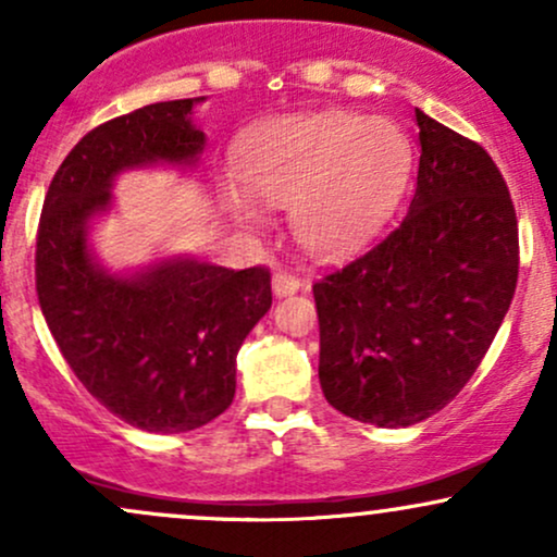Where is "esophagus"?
Segmentation results:
<instances>
[{"mask_svg": "<svg viewBox=\"0 0 557 557\" xmlns=\"http://www.w3.org/2000/svg\"><path fill=\"white\" fill-rule=\"evenodd\" d=\"M300 287H304V283H300L296 274H290V272H274V277H272V290H274V296H277V298L296 296Z\"/></svg>", "mask_w": 557, "mask_h": 557, "instance_id": "esophagus-1", "label": "esophagus"}]
</instances>
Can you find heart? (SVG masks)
<instances>
[{
    "label": "heart",
    "instance_id": "1",
    "mask_svg": "<svg viewBox=\"0 0 557 557\" xmlns=\"http://www.w3.org/2000/svg\"><path fill=\"white\" fill-rule=\"evenodd\" d=\"M413 168L403 127L359 112H314L259 125L235 157L238 181L222 183V203L257 227V203H290L293 238L319 261L354 257L398 207Z\"/></svg>",
    "mask_w": 557,
    "mask_h": 557
}]
</instances>
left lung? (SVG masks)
<instances>
[{"mask_svg":"<svg viewBox=\"0 0 557 557\" xmlns=\"http://www.w3.org/2000/svg\"><path fill=\"white\" fill-rule=\"evenodd\" d=\"M417 125L406 220L314 285L324 398L389 430L430 419L461 393L519 280V222L497 164L421 110Z\"/></svg>","mask_w":557,"mask_h":557,"instance_id":"1","label":"left lung"}]
</instances>
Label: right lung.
<instances>
[{
	"label": "right lung",
	"mask_w": 557,
	"mask_h": 557,
	"mask_svg": "<svg viewBox=\"0 0 557 557\" xmlns=\"http://www.w3.org/2000/svg\"><path fill=\"white\" fill-rule=\"evenodd\" d=\"M198 99L157 101L86 133L44 198L36 293L44 319L83 387L146 432L198 430L235 398V356L270 311L264 267L225 270L188 257L114 274L88 246L125 170L194 168L207 136Z\"/></svg>",
	"instance_id": "add662e5"
}]
</instances>
